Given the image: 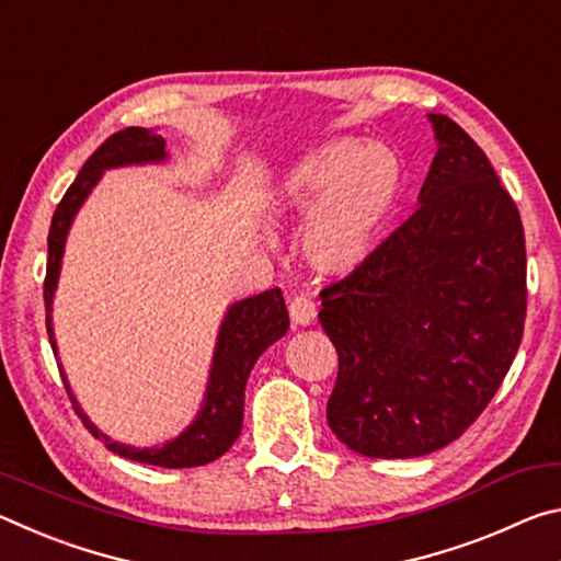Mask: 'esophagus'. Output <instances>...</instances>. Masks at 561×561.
<instances>
[{
  "mask_svg": "<svg viewBox=\"0 0 561 561\" xmlns=\"http://www.w3.org/2000/svg\"><path fill=\"white\" fill-rule=\"evenodd\" d=\"M289 317L294 327H311L317 319V304L299 294V297H294L289 301Z\"/></svg>",
  "mask_w": 561,
  "mask_h": 561,
  "instance_id": "esophagus-1",
  "label": "esophagus"
}]
</instances>
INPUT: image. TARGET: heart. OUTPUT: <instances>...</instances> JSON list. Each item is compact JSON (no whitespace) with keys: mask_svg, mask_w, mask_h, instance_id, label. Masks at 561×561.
<instances>
[{"mask_svg":"<svg viewBox=\"0 0 561 561\" xmlns=\"http://www.w3.org/2000/svg\"><path fill=\"white\" fill-rule=\"evenodd\" d=\"M401 185V165L386 146L334 138L284 168L272 213L287 222L307 220V262L327 277H346L371 260Z\"/></svg>","mask_w":561,"mask_h":561,"instance_id":"obj_1","label":"heart"}]
</instances>
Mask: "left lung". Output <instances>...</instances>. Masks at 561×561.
I'll use <instances>...</instances> for the list:
<instances>
[{"mask_svg": "<svg viewBox=\"0 0 561 561\" xmlns=\"http://www.w3.org/2000/svg\"><path fill=\"white\" fill-rule=\"evenodd\" d=\"M433 163L417 210L364 267L321 291L339 354L329 428L366 458H421L470 428L525 331L517 205L458 123L428 113Z\"/></svg>", "mask_w": 561, "mask_h": 561, "instance_id": "1", "label": "left lung"}]
</instances>
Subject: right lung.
<instances>
[{"label": "right lung", "instance_id": "right-lung-1", "mask_svg": "<svg viewBox=\"0 0 561 561\" xmlns=\"http://www.w3.org/2000/svg\"><path fill=\"white\" fill-rule=\"evenodd\" d=\"M168 160L165 138L158 136L153 128H126L113 133L96 153L83 163L81 173L76 175L73 185L66 190L64 201L59 203L49 230V264H46L44 282V301H46V331L54 348V356H59V346L54 339L51 311L54 294L59 287L61 260L66 250V237L73 225L76 213L89 201L91 190L99 185L106 170L128 168V165H158ZM289 329V311L284 304L282 289H267L257 297H247L227 307L220 331H217L210 376L203 393L201 411L193 417L187 428L170 438L163 445H150V448H136L118 440H111V435L99 431L91 423V417L83 413V408L76 401L69 381H66L64 366L59 371L64 376V386L69 391L76 413L87 428L106 443L111 453L121 458L158 465V468H197L220 458L232 448V443L240 438L242 417H244V386L250 378L252 366L267 351L274 341H279Z\"/></svg>", "mask_w": 561, "mask_h": 561}]
</instances>
